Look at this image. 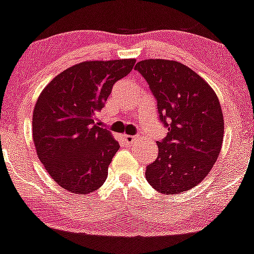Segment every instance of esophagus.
<instances>
[{"label":"esophagus","instance_id":"1","mask_svg":"<svg viewBox=\"0 0 254 254\" xmlns=\"http://www.w3.org/2000/svg\"><path fill=\"white\" fill-rule=\"evenodd\" d=\"M124 137H125V139H127V142L130 143V144H132V143H136L139 138L138 136H130V135H124Z\"/></svg>","mask_w":254,"mask_h":254}]
</instances>
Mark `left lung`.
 Wrapping results in <instances>:
<instances>
[{
  "label": "left lung",
  "instance_id": "1",
  "mask_svg": "<svg viewBox=\"0 0 254 254\" xmlns=\"http://www.w3.org/2000/svg\"><path fill=\"white\" fill-rule=\"evenodd\" d=\"M157 100L167 137L145 177L162 194H181L208 175L221 151L224 115L208 82L179 61L148 59L135 66Z\"/></svg>",
  "mask_w": 254,
  "mask_h": 254
}]
</instances>
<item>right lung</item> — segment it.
<instances>
[{
	"label": "right lung",
	"mask_w": 254,
	"mask_h": 254,
	"mask_svg": "<svg viewBox=\"0 0 254 254\" xmlns=\"http://www.w3.org/2000/svg\"><path fill=\"white\" fill-rule=\"evenodd\" d=\"M135 63L84 61L58 74L40 93L33 112L36 154L52 179L69 193L90 194L105 182L119 144L96 124V114Z\"/></svg>",
	"instance_id": "right-lung-1"
}]
</instances>
